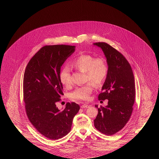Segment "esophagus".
Instances as JSON below:
<instances>
[{
    "label": "esophagus",
    "mask_w": 159,
    "mask_h": 159,
    "mask_svg": "<svg viewBox=\"0 0 159 159\" xmlns=\"http://www.w3.org/2000/svg\"><path fill=\"white\" fill-rule=\"evenodd\" d=\"M89 105H86V104H83L82 106H81L82 108H89Z\"/></svg>",
    "instance_id": "34e87169"
}]
</instances>
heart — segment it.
I'll return each mask as SVG.
<instances>
[{
    "label": "heart",
    "mask_w": 159,
    "mask_h": 159,
    "mask_svg": "<svg viewBox=\"0 0 159 159\" xmlns=\"http://www.w3.org/2000/svg\"><path fill=\"white\" fill-rule=\"evenodd\" d=\"M70 66L79 71L84 73L86 80L90 81L95 86H99L106 80L108 68L106 61L101 58H95L91 55L81 54L70 62ZM61 83L66 86L71 83L70 70L67 67L62 69L60 73ZM93 92L91 83L76 88L71 93V98L75 100H88Z\"/></svg>",
    "instance_id": "obj_1"
}]
</instances>
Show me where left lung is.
Masks as SVG:
<instances>
[{
  "label": "left lung",
  "instance_id": "1",
  "mask_svg": "<svg viewBox=\"0 0 159 159\" xmlns=\"http://www.w3.org/2000/svg\"><path fill=\"white\" fill-rule=\"evenodd\" d=\"M93 45L100 48L107 59L108 71L99 100L108 99V105L98 108L94 120L95 128L107 135L120 130L128 121L132 113L135 97V79L130 65L125 57L104 42Z\"/></svg>",
  "mask_w": 159,
  "mask_h": 159
}]
</instances>
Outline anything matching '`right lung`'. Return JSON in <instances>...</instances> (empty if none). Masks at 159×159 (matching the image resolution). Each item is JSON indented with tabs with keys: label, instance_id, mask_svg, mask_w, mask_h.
<instances>
[{
	"label": "right lung",
	"instance_id": "1",
	"mask_svg": "<svg viewBox=\"0 0 159 159\" xmlns=\"http://www.w3.org/2000/svg\"><path fill=\"white\" fill-rule=\"evenodd\" d=\"M75 46H45L29 62L24 75L23 94L26 113L42 135L56 140L70 132L80 106L68 102L60 111L56 106L63 95L61 67L75 51Z\"/></svg>",
	"mask_w": 159,
	"mask_h": 159
}]
</instances>
